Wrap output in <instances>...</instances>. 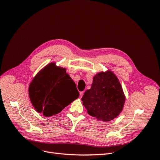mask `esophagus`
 <instances>
[{
    "label": "esophagus",
    "instance_id": "1",
    "mask_svg": "<svg viewBox=\"0 0 160 160\" xmlns=\"http://www.w3.org/2000/svg\"><path fill=\"white\" fill-rule=\"evenodd\" d=\"M83 94H84V91H81L79 93L80 98H82V97H83Z\"/></svg>",
    "mask_w": 160,
    "mask_h": 160
}]
</instances>
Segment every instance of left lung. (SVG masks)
Returning a JSON list of instances; mask_svg holds the SVG:
<instances>
[{
    "label": "left lung",
    "instance_id": "8db88e82",
    "mask_svg": "<svg viewBox=\"0 0 160 160\" xmlns=\"http://www.w3.org/2000/svg\"><path fill=\"white\" fill-rule=\"evenodd\" d=\"M91 116L109 122L122 111L125 98L118 79L112 72H101L93 77L90 89L81 99Z\"/></svg>",
    "mask_w": 160,
    "mask_h": 160
}]
</instances>
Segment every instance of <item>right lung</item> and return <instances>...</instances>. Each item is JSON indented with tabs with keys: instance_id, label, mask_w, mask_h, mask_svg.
<instances>
[{
	"instance_id": "right-lung-1",
	"label": "right lung",
	"mask_w": 160,
	"mask_h": 160,
	"mask_svg": "<svg viewBox=\"0 0 160 160\" xmlns=\"http://www.w3.org/2000/svg\"><path fill=\"white\" fill-rule=\"evenodd\" d=\"M28 94L33 107L45 117L59 113L79 96L75 82L66 69L56 67L52 62L32 79Z\"/></svg>"
}]
</instances>
